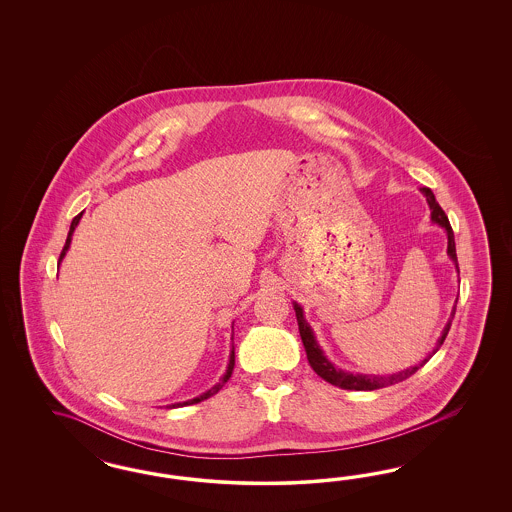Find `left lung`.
<instances>
[{
    "instance_id": "1",
    "label": "left lung",
    "mask_w": 512,
    "mask_h": 512,
    "mask_svg": "<svg viewBox=\"0 0 512 512\" xmlns=\"http://www.w3.org/2000/svg\"><path fill=\"white\" fill-rule=\"evenodd\" d=\"M422 195L426 197L428 206L432 210V221L437 223L439 227H443L447 231V240H449V246H447V253H449L452 263L456 264V270H458V257H456V244H454V233H452V227H450L449 217L443 212V208L435 201L434 193L430 187H420ZM460 272V270H458ZM293 308H295L296 321H298V330H300V338L304 343V349H306V355L310 360V366L313 368V372L317 373L319 377H323L326 383L334 385V387L345 388V390H375V388L388 387V385H394V383H400L403 379L411 377L413 373L417 372L419 368H422L432 355L437 353V349L443 345V341L449 334L450 325H452V319H454V311L450 313L449 323L443 328V334L441 338L437 340V347L434 349V353L428 358H424L420 364L413 366V368H407L403 372L392 373V375H366V373H351L343 372L340 368H336L328 358L325 357L323 349L319 347V343L315 340V334L311 330V326L308 325V321L304 319V310L300 308V304L293 302Z\"/></svg>"
}]
</instances>
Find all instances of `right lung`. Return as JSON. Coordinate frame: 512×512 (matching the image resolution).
Segmentation results:
<instances>
[{
  "label": "right lung",
  "mask_w": 512,
  "mask_h": 512,
  "mask_svg": "<svg viewBox=\"0 0 512 512\" xmlns=\"http://www.w3.org/2000/svg\"><path fill=\"white\" fill-rule=\"evenodd\" d=\"M80 217H82V212L78 214L73 221H71V229H69V234H67V240H65V246H63L62 253H60V263H62L63 257H65V253H67V249L71 246V238H73V233H75V229H77L78 221H80ZM234 370V347L233 351H231V357H229V366H227V372L225 375L219 379V383H216L214 387L210 388V390H206V392H202L201 396H197V398H193V400H187V402L182 403H172V405H167V407H180V405H193V403L202 402V400H208L210 396H214L217 394L223 385L229 381V377H231V373Z\"/></svg>",
  "instance_id": "1"
}]
</instances>
